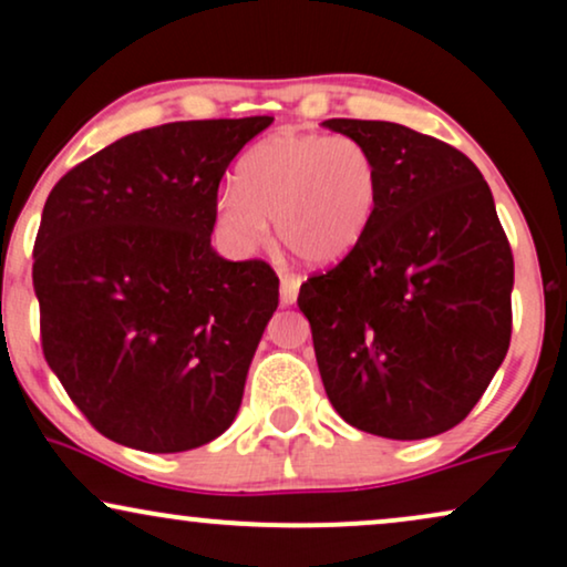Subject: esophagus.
<instances>
[{
    "instance_id": "1",
    "label": "esophagus",
    "mask_w": 567,
    "mask_h": 567,
    "mask_svg": "<svg viewBox=\"0 0 567 567\" xmlns=\"http://www.w3.org/2000/svg\"><path fill=\"white\" fill-rule=\"evenodd\" d=\"M278 276H281V305L289 307L299 297L301 278L297 274H291V270H286V268L278 270Z\"/></svg>"
}]
</instances>
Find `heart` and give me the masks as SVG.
I'll return each instance as SVG.
<instances>
[{
  "label": "heart",
  "mask_w": 567,
  "mask_h": 567,
  "mask_svg": "<svg viewBox=\"0 0 567 567\" xmlns=\"http://www.w3.org/2000/svg\"><path fill=\"white\" fill-rule=\"evenodd\" d=\"M382 173L359 138L281 131L262 138L216 193V221L229 245L255 250L268 219L286 250L307 262L346 258L374 221Z\"/></svg>",
  "instance_id": "b5f03b06"
}]
</instances>
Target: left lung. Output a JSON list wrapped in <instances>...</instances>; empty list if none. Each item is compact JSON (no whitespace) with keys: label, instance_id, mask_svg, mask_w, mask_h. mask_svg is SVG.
Wrapping results in <instances>:
<instances>
[{"label":"left lung","instance_id":"1","mask_svg":"<svg viewBox=\"0 0 567 567\" xmlns=\"http://www.w3.org/2000/svg\"><path fill=\"white\" fill-rule=\"evenodd\" d=\"M379 162L374 221L301 284L324 392L374 436H439L470 415L511 343L514 255L475 162L390 121L330 118Z\"/></svg>","mask_w":567,"mask_h":567}]
</instances>
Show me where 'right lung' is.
I'll return each mask as SVG.
<instances>
[{"mask_svg":"<svg viewBox=\"0 0 567 567\" xmlns=\"http://www.w3.org/2000/svg\"><path fill=\"white\" fill-rule=\"evenodd\" d=\"M270 123L136 131L49 193L33 247L43 355L115 444L188 452L235 421L278 276L214 250V204L229 162Z\"/></svg>","mask_w":567,"mask_h":567,"instance_id":"add662e5","label":"right lung"}]
</instances>
